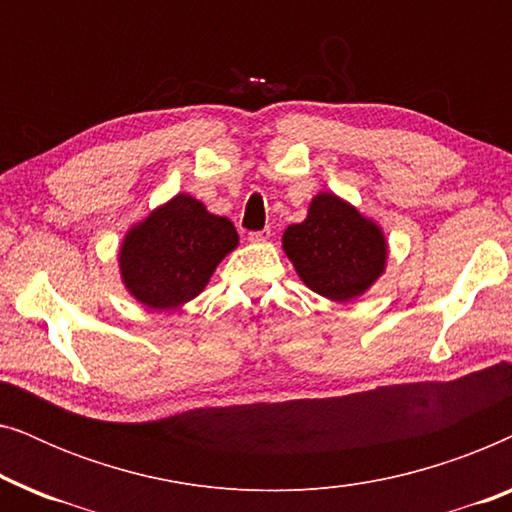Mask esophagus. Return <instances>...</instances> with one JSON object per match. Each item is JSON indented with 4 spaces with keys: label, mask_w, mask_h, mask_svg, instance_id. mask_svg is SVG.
Segmentation results:
<instances>
[{
    "label": "esophagus",
    "mask_w": 512,
    "mask_h": 512,
    "mask_svg": "<svg viewBox=\"0 0 512 512\" xmlns=\"http://www.w3.org/2000/svg\"><path fill=\"white\" fill-rule=\"evenodd\" d=\"M249 240L251 242H268L270 240V228L254 230V233H249Z\"/></svg>",
    "instance_id": "esophagus-1"
}]
</instances>
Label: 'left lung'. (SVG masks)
<instances>
[{
	"mask_svg": "<svg viewBox=\"0 0 512 512\" xmlns=\"http://www.w3.org/2000/svg\"><path fill=\"white\" fill-rule=\"evenodd\" d=\"M282 244L305 286L335 303L363 296L387 265L382 228L335 193L314 195L305 221L286 228Z\"/></svg>",
	"mask_w": 512,
	"mask_h": 512,
	"instance_id": "1",
	"label": "left lung"
}]
</instances>
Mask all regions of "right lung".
I'll use <instances>...</instances> for the list:
<instances>
[{
	"instance_id": "1",
	"label": "right lung",
	"mask_w": 512,
	"mask_h": 512,
	"mask_svg": "<svg viewBox=\"0 0 512 512\" xmlns=\"http://www.w3.org/2000/svg\"><path fill=\"white\" fill-rule=\"evenodd\" d=\"M237 242L226 216L209 214L200 200L179 193L128 230L118 254L121 279L142 305L174 310L200 296Z\"/></svg>"
}]
</instances>
